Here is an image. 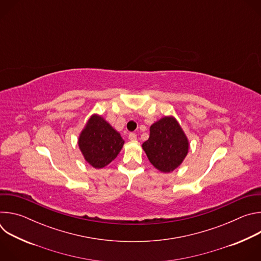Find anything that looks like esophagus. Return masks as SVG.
Returning <instances> with one entry per match:
<instances>
[{
  "mask_svg": "<svg viewBox=\"0 0 261 261\" xmlns=\"http://www.w3.org/2000/svg\"><path fill=\"white\" fill-rule=\"evenodd\" d=\"M129 139H130L131 141H135V140L137 139L136 134H135V133H130V134H129Z\"/></svg>",
  "mask_w": 261,
  "mask_h": 261,
  "instance_id": "1",
  "label": "esophagus"
}]
</instances>
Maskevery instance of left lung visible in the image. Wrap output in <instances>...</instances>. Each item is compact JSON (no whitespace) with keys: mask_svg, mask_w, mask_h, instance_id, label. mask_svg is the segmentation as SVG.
Segmentation results:
<instances>
[{"mask_svg":"<svg viewBox=\"0 0 261 261\" xmlns=\"http://www.w3.org/2000/svg\"><path fill=\"white\" fill-rule=\"evenodd\" d=\"M142 148L153 166L168 173L176 169L189 152V140L176 119L165 116L150 127Z\"/></svg>","mask_w":261,"mask_h":261,"instance_id":"8db88e82","label":"left lung"}]
</instances>
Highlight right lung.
Masks as SVG:
<instances>
[{
    "label": "right lung",
    "instance_id": "add662e5",
    "mask_svg": "<svg viewBox=\"0 0 261 261\" xmlns=\"http://www.w3.org/2000/svg\"><path fill=\"white\" fill-rule=\"evenodd\" d=\"M77 143L85 160L100 169L117 158L125 140L102 116L94 114L82 130Z\"/></svg>",
    "mask_w": 261,
    "mask_h": 261
}]
</instances>
